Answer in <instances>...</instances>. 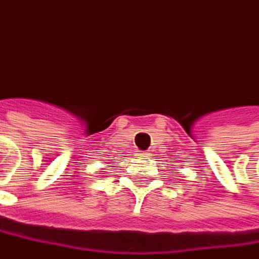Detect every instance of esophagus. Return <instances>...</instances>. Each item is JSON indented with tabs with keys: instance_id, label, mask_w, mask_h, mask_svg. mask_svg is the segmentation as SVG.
Masks as SVG:
<instances>
[{
	"instance_id": "1",
	"label": "esophagus",
	"mask_w": 259,
	"mask_h": 259,
	"mask_svg": "<svg viewBox=\"0 0 259 259\" xmlns=\"http://www.w3.org/2000/svg\"><path fill=\"white\" fill-rule=\"evenodd\" d=\"M141 155H142V157H149V155H151V154H149V152H142V154H141Z\"/></svg>"
}]
</instances>
